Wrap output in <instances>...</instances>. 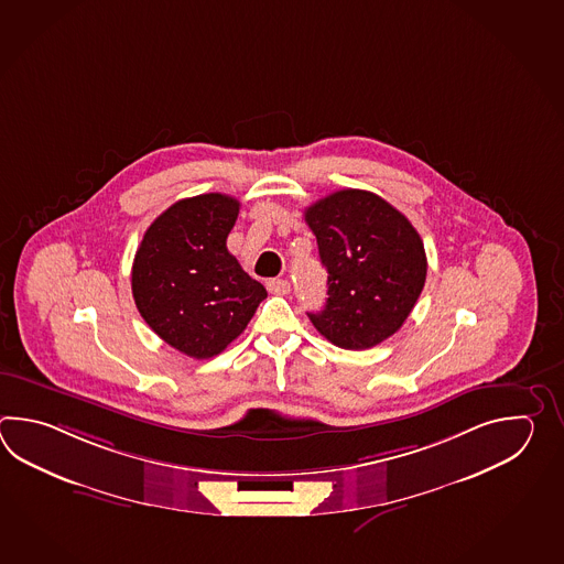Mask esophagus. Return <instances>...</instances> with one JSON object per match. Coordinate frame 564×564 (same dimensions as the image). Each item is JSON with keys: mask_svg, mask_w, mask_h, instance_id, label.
I'll return each mask as SVG.
<instances>
[{"mask_svg": "<svg viewBox=\"0 0 564 564\" xmlns=\"http://www.w3.org/2000/svg\"><path fill=\"white\" fill-rule=\"evenodd\" d=\"M268 292L270 294H278V296H284L290 292V282L288 280H282V278H274V280H270L268 284Z\"/></svg>", "mask_w": 564, "mask_h": 564, "instance_id": "obj_1", "label": "esophagus"}]
</instances>
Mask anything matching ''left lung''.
Wrapping results in <instances>:
<instances>
[{"label": "left lung", "mask_w": 564, "mask_h": 564, "mask_svg": "<svg viewBox=\"0 0 564 564\" xmlns=\"http://www.w3.org/2000/svg\"><path fill=\"white\" fill-rule=\"evenodd\" d=\"M328 272L324 311L311 316L333 345L365 350L395 335L425 286L427 258L417 229L383 197L340 189L306 207Z\"/></svg>", "instance_id": "1"}]
</instances>
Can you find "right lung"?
Segmentation results:
<instances>
[{
	"label": "right lung",
	"mask_w": 564,
	"mask_h": 564,
	"mask_svg": "<svg viewBox=\"0 0 564 564\" xmlns=\"http://www.w3.org/2000/svg\"><path fill=\"white\" fill-rule=\"evenodd\" d=\"M240 202L204 193L171 205L144 231L132 299L144 323L193 359H212L243 333L265 288L228 252Z\"/></svg>",
	"instance_id": "1"
}]
</instances>
